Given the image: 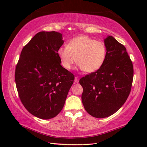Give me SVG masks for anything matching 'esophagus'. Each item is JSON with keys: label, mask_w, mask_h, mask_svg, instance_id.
<instances>
[{"label": "esophagus", "mask_w": 147, "mask_h": 147, "mask_svg": "<svg viewBox=\"0 0 147 147\" xmlns=\"http://www.w3.org/2000/svg\"><path fill=\"white\" fill-rule=\"evenodd\" d=\"M79 80H80V78L78 76H75V78H74V82L76 83H78Z\"/></svg>", "instance_id": "obj_1"}]
</instances>
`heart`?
I'll return each instance as SVG.
<instances>
[{
	"instance_id": "1",
	"label": "heart",
	"mask_w": 147,
	"mask_h": 147,
	"mask_svg": "<svg viewBox=\"0 0 147 147\" xmlns=\"http://www.w3.org/2000/svg\"><path fill=\"white\" fill-rule=\"evenodd\" d=\"M57 54L62 65L70 70L75 62L86 73H94L104 65L107 57V49L102 42L86 35L74 37L67 46H62Z\"/></svg>"
}]
</instances>
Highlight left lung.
Listing matches in <instances>:
<instances>
[{
  "instance_id": "8db88e82",
  "label": "left lung",
  "mask_w": 147,
  "mask_h": 147,
  "mask_svg": "<svg viewBox=\"0 0 147 147\" xmlns=\"http://www.w3.org/2000/svg\"><path fill=\"white\" fill-rule=\"evenodd\" d=\"M104 43L107 57L104 65L80 80L84 108L96 118L110 116L123 106L133 79V65L125 47L112 36H108Z\"/></svg>"
}]
</instances>
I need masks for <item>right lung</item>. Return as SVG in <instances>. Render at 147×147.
I'll return each instance as SVG.
<instances>
[{"instance_id": "add662e5", "label": "right lung", "mask_w": 147, "mask_h": 147, "mask_svg": "<svg viewBox=\"0 0 147 147\" xmlns=\"http://www.w3.org/2000/svg\"><path fill=\"white\" fill-rule=\"evenodd\" d=\"M62 35L40 32L22 50L15 70L19 96L26 110L35 116L49 119L63 108L74 81L73 73L61 65L58 49Z\"/></svg>"}]
</instances>
